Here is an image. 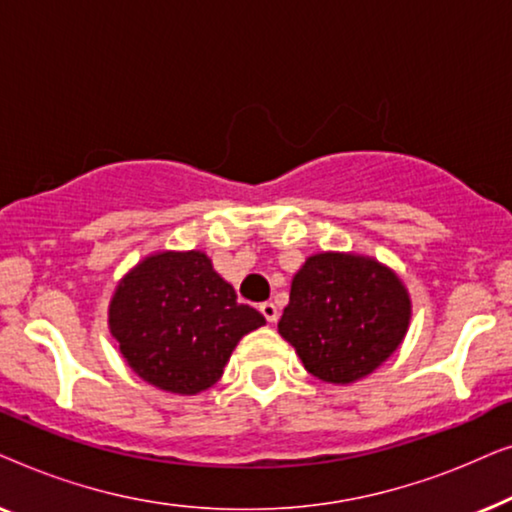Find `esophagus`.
<instances>
[{
	"mask_svg": "<svg viewBox=\"0 0 512 512\" xmlns=\"http://www.w3.org/2000/svg\"><path fill=\"white\" fill-rule=\"evenodd\" d=\"M261 314L265 317V321H268V324H275V321L279 319V312H277L275 303H263L261 305Z\"/></svg>",
	"mask_w": 512,
	"mask_h": 512,
	"instance_id": "1",
	"label": "esophagus"
}]
</instances>
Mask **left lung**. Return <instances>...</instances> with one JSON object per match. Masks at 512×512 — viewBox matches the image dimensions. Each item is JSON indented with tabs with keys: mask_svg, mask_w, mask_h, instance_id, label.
<instances>
[{
	"mask_svg": "<svg viewBox=\"0 0 512 512\" xmlns=\"http://www.w3.org/2000/svg\"><path fill=\"white\" fill-rule=\"evenodd\" d=\"M410 319V293L389 265L352 251H321L293 275L277 331L307 373L352 384L401 347Z\"/></svg>",
	"mask_w": 512,
	"mask_h": 512,
	"instance_id": "obj_1",
	"label": "left lung"
}]
</instances>
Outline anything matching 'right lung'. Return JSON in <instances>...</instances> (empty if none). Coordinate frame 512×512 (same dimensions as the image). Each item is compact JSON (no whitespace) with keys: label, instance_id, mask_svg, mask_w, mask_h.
<instances>
[{"label":"right lung","instance_id":"add662e5","mask_svg":"<svg viewBox=\"0 0 512 512\" xmlns=\"http://www.w3.org/2000/svg\"><path fill=\"white\" fill-rule=\"evenodd\" d=\"M263 324L200 249L144 256L109 300V331L132 373L179 396L214 387L237 342Z\"/></svg>","mask_w":512,"mask_h":512}]
</instances>
